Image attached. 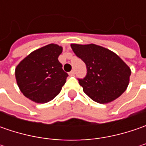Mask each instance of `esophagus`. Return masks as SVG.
I'll return each instance as SVG.
<instances>
[{"label":"esophagus","mask_w":146,"mask_h":146,"mask_svg":"<svg viewBox=\"0 0 146 146\" xmlns=\"http://www.w3.org/2000/svg\"><path fill=\"white\" fill-rule=\"evenodd\" d=\"M75 74H76V73H75V70H71L70 73H69V75H70V76H75Z\"/></svg>","instance_id":"esophagus-1"}]
</instances>
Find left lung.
Here are the masks:
<instances>
[{
	"label": "left lung",
	"instance_id": "1",
	"mask_svg": "<svg viewBox=\"0 0 146 146\" xmlns=\"http://www.w3.org/2000/svg\"><path fill=\"white\" fill-rule=\"evenodd\" d=\"M70 46L86 65V76L78 80L84 92L94 102L108 103L126 90L131 70L117 54L94 44Z\"/></svg>",
	"mask_w": 146,
	"mask_h": 146
}]
</instances>
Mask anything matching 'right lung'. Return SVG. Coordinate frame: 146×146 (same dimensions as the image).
<instances>
[{"label": "right lung", "instance_id": "obj_1", "mask_svg": "<svg viewBox=\"0 0 146 146\" xmlns=\"http://www.w3.org/2000/svg\"><path fill=\"white\" fill-rule=\"evenodd\" d=\"M62 48L50 44L26 57L15 69V77L26 98L46 103L58 95L68 74L58 61Z\"/></svg>", "mask_w": 146, "mask_h": 146}]
</instances>
